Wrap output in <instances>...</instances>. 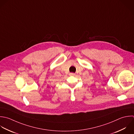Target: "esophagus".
<instances>
[{
    "instance_id": "34e87169",
    "label": "esophagus",
    "mask_w": 134,
    "mask_h": 134,
    "mask_svg": "<svg viewBox=\"0 0 134 134\" xmlns=\"http://www.w3.org/2000/svg\"><path fill=\"white\" fill-rule=\"evenodd\" d=\"M70 76H75V73H70L69 74Z\"/></svg>"
}]
</instances>
